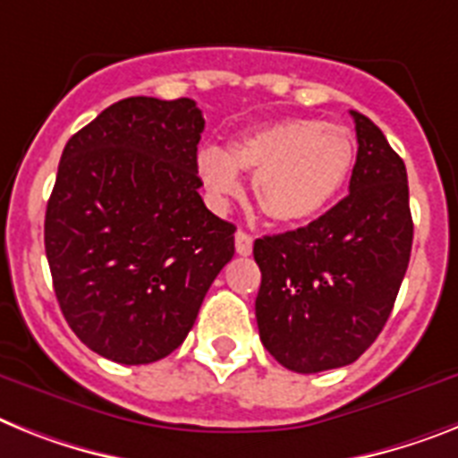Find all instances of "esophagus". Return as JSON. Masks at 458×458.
I'll return each instance as SVG.
<instances>
[{"mask_svg":"<svg viewBox=\"0 0 458 458\" xmlns=\"http://www.w3.org/2000/svg\"><path fill=\"white\" fill-rule=\"evenodd\" d=\"M235 249L240 256H249V253L253 251V237L249 235V233H244V230H237Z\"/></svg>","mask_w":458,"mask_h":458,"instance_id":"obj_1","label":"esophagus"}]
</instances>
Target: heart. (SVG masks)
<instances>
[{
  "mask_svg": "<svg viewBox=\"0 0 458 458\" xmlns=\"http://www.w3.org/2000/svg\"><path fill=\"white\" fill-rule=\"evenodd\" d=\"M356 163L352 130L312 118L276 121L242 134L225 151L198 153V174L211 198L240 193V174L251 172L253 199L265 216L284 225L318 216L340 195Z\"/></svg>",
  "mask_w": 458,
  "mask_h": 458,
  "instance_id": "1",
  "label": "heart"
}]
</instances>
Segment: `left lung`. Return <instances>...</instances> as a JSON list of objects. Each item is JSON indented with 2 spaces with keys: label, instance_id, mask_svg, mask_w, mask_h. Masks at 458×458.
<instances>
[{
  "label": "left lung",
  "instance_id": "obj_1",
  "mask_svg": "<svg viewBox=\"0 0 458 458\" xmlns=\"http://www.w3.org/2000/svg\"><path fill=\"white\" fill-rule=\"evenodd\" d=\"M349 195L305 228L253 242L263 347L302 375L349 366L382 333L412 251L407 172L368 116Z\"/></svg>",
  "mask_w": 458,
  "mask_h": 458
}]
</instances>
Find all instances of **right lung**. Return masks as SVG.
Here are the masks:
<instances>
[{"label": "right lung", "instance_id": "add662e5", "mask_svg": "<svg viewBox=\"0 0 458 458\" xmlns=\"http://www.w3.org/2000/svg\"><path fill=\"white\" fill-rule=\"evenodd\" d=\"M193 99L128 98L67 141L44 244L69 328L116 363L174 352L235 253V225L199 198Z\"/></svg>", "mask_w": 458, "mask_h": 458}]
</instances>
